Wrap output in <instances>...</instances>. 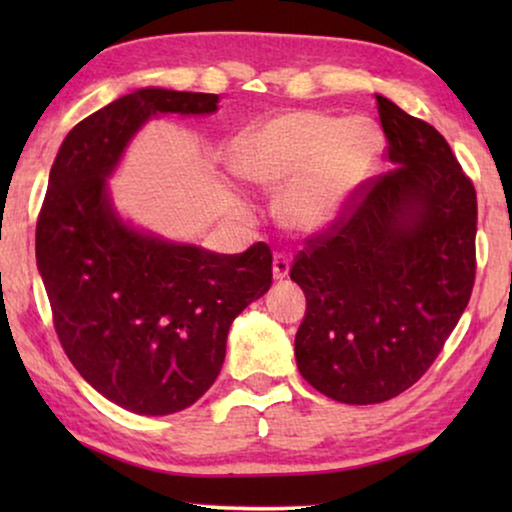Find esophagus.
<instances>
[{
  "label": "esophagus",
  "instance_id": "obj_1",
  "mask_svg": "<svg viewBox=\"0 0 512 512\" xmlns=\"http://www.w3.org/2000/svg\"><path fill=\"white\" fill-rule=\"evenodd\" d=\"M289 268H291V261L286 254H275V261H272V275L275 279H284L289 275Z\"/></svg>",
  "mask_w": 512,
  "mask_h": 512
}]
</instances>
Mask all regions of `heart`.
Wrapping results in <instances>:
<instances>
[{"instance_id":"obj_1","label":"heart","mask_w":512,"mask_h":512,"mask_svg":"<svg viewBox=\"0 0 512 512\" xmlns=\"http://www.w3.org/2000/svg\"><path fill=\"white\" fill-rule=\"evenodd\" d=\"M382 151V132L363 116L289 111L237 139L233 167L242 179L286 191L279 214L298 230H324L340 219Z\"/></svg>"}]
</instances>
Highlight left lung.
Wrapping results in <instances>:
<instances>
[{
	"instance_id": "left-lung-1",
	"label": "left lung",
	"mask_w": 512,
	"mask_h": 512,
	"mask_svg": "<svg viewBox=\"0 0 512 512\" xmlns=\"http://www.w3.org/2000/svg\"><path fill=\"white\" fill-rule=\"evenodd\" d=\"M375 97L396 167L363 181L291 268L307 298L296 333L300 375L349 405L410 389L450 338L475 282L473 181L433 125Z\"/></svg>"
}]
</instances>
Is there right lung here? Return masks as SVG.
I'll list each match as a JSON object with an SVG mask.
<instances>
[{"instance_id": "right-lung-1", "label": "right lung", "mask_w": 512, "mask_h": 512, "mask_svg": "<svg viewBox=\"0 0 512 512\" xmlns=\"http://www.w3.org/2000/svg\"><path fill=\"white\" fill-rule=\"evenodd\" d=\"M219 95L142 88L74 125L48 177L37 265L67 359L111 403L172 415L212 387L230 324L272 284V251L214 254L118 219L107 177L158 114H212Z\"/></svg>"}]
</instances>
